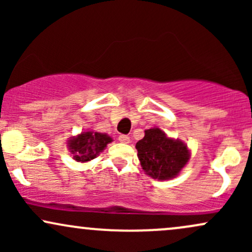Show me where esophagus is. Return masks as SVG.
Here are the masks:
<instances>
[{
  "instance_id": "obj_1",
  "label": "esophagus",
  "mask_w": 252,
  "mask_h": 252,
  "mask_svg": "<svg viewBox=\"0 0 252 252\" xmlns=\"http://www.w3.org/2000/svg\"><path fill=\"white\" fill-rule=\"evenodd\" d=\"M118 141L122 143H130V137L128 135H120L118 136Z\"/></svg>"
}]
</instances>
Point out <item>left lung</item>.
<instances>
[{"mask_svg": "<svg viewBox=\"0 0 252 252\" xmlns=\"http://www.w3.org/2000/svg\"><path fill=\"white\" fill-rule=\"evenodd\" d=\"M136 149L142 169L158 180H170L179 175L190 156L187 144L168 137L158 128L144 130V137L136 143Z\"/></svg>", "mask_w": 252, "mask_h": 252, "instance_id": "obj_1", "label": "left lung"}]
</instances>
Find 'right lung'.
<instances>
[{
  "mask_svg": "<svg viewBox=\"0 0 252 252\" xmlns=\"http://www.w3.org/2000/svg\"><path fill=\"white\" fill-rule=\"evenodd\" d=\"M110 142H112V138L109 135L88 130L68 140L67 147L74 160L86 162L96 158Z\"/></svg>",
  "mask_w": 252,
  "mask_h": 252,
  "instance_id": "add662e5",
  "label": "right lung"
}]
</instances>
